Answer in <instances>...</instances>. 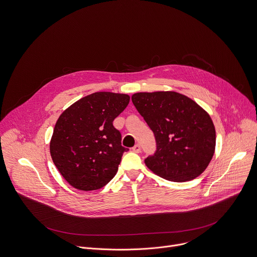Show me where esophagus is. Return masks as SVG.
Listing matches in <instances>:
<instances>
[{
    "instance_id": "esophagus-1",
    "label": "esophagus",
    "mask_w": 257,
    "mask_h": 257,
    "mask_svg": "<svg viewBox=\"0 0 257 257\" xmlns=\"http://www.w3.org/2000/svg\"><path fill=\"white\" fill-rule=\"evenodd\" d=\"M133 151L136 152V153H139L141 151V146L140 144H136L134 147H133Z\"/></svg>"
}]
</instances>
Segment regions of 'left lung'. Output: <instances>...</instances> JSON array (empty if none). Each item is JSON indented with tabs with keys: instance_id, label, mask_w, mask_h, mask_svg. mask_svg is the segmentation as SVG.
Returning a JSON list of instances; mask_svg holds the SVG:
<instances>
[{
	"instance_id": "1",
	"label": "left lung",
	"mask_w": 257,
	"mask_h": 257,
	"mask_svg": "<svg viewBox=\"0 0 257 257\" xmlns=\"http://www.w3.org/2000/svg\"><path fill=\"white\" fill-rule=\"evenodd\" d=\"M132 101L156 140L155 153L145 159L147 167L172 182L200 176L215 150V128L209 114L177 92L136 93Z\"/></svg>"
}]
</instances>
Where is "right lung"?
<instances>
[{
    "mask_svg": "<svg viewBox=\"0 0 257 257\" xmlns=\"http://www.w3.org/2000/svg\"><path fill=\"white\" fill-rule=\"evenodd\" d=\"M130 96L97 92L73 103L57 120L50 142L54 164L66 182L81 191L98 190L116 175L123 152L113 120Z\"/></svg>",
    "mask_w": 257,
    "mask_h": 257,
    "instance_id": "1",
    "label": "right lung"
}]
</instances>
